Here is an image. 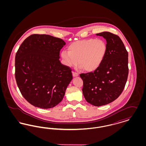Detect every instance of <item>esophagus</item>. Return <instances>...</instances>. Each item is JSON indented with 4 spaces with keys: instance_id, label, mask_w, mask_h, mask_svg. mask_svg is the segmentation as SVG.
<instances>
[{
    "instance_id": "1",
    "label": "esophagus",
    "mask_w": 146,
    "mask_h": 146,
    "mask_svg": "<svg viewBox=\"0 0 146 146\" xmlns=\"http://www.w3.org/2000/svg\"><path fill=\"white\" fill-rule=\"evenodd\" d=\"M72 74H73V76H79L78 73H76V72H72Z\"/></svg>"
}]
</instances>
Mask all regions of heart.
Returning <instances> with one entry per match:
<instances>
[{"mask_svg":"<svg viewBox=\"0 0 146 146\" xmlns=\"http://www.w3.org/2000/svg\"><path fill=\"white\" fill-rule=\"evenodd\" d=\"M107 47L101 39H88L70 44L68 51L63 50L61 57L66 65H78L86 71L96 70L102 62L106 54Z\"/></svg>","mask_w":146,"mask_h":146,"instance_id":"1","label":"heart"}]
</instances>
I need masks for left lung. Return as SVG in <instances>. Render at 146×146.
Listing matches in <instances>:
<instances>
[{"mask_svg": "<svg viewBox=\"0 0 146 146\" xmlns=\"http://www.w3.org/2000/svg\"><path fill=\"white\" fill-rule=\"evenodd\" d=\"M107 42V50L101 65L94 72L82 73L83 94L95 106L108 104L116 100L125 88L129 74L128 52L117 35L104 32L96 34Z\"/></svg>", "mask_w": 146, "mask_h": 146, "instance_id": "1", "label": "left lung"}]
</instances>
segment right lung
Returning <instances> with one entry per match:
<instances>
[{
    "label": "right lung",
    "instance_id": "obj_1",
    "mask_svg": "<svg viewBox=\"0 0 146 146\" xmlns=\"http://www.w3.org/2000/svg\"><path fill=\"white\" fill-rule=\"evenodd\" d=\"M66 42L47 35H31L15 56V79L22 95L29 104L43 109L58 104L73 79L72 69L60 61Z\"/></svg>",
    "mask_w": 146,
    "mask_h": 146
}]
</instances>
